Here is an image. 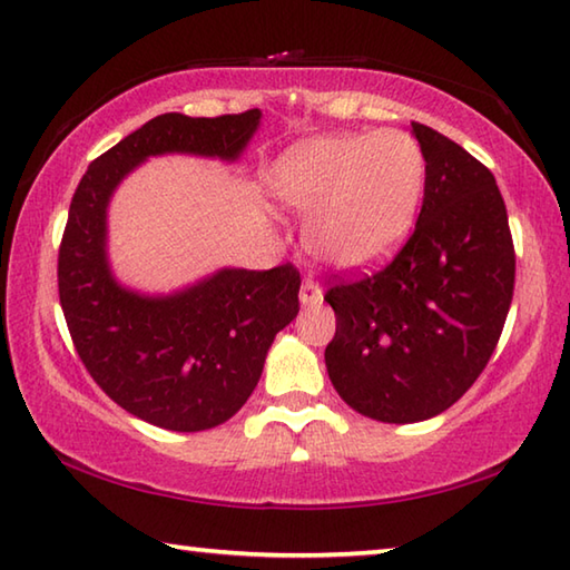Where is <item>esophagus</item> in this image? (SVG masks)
<instances>
[{
    "label": "esophagus",
    "instance_id": "1",
    "mask_svg": "<svg viewBox=\"0 0 570 570\" xmlns=\"http://www.w3.org/2000/svg\"><path fill=\"white\" fill-rule=\"evenodd\" d=\"M298 298H302L304 306H308V304L321 302V298H324V292H321V286L314 282V278H304L302 292H298Z\"/></svg>",
    "mask_w": 570,
    "mask_h": 570
}]
</instances>
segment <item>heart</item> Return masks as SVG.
<instances>
[{"label":"heart","instance_id":"obj_1","mask_svg":"<svg viewBox=\"0 0 570 570\" xmlns=\"http://www.w3.org/2000/svg\"><path fill=\"white\" fill-rule=\"evenodd\" d=\"M426 177L421 147L403 131L338 134L296 144L272 174V189L314 212L306 242L341 268L386 258L409 234Z\"/></svg>","mask_w":570,"mask_h":570}]
</instances>
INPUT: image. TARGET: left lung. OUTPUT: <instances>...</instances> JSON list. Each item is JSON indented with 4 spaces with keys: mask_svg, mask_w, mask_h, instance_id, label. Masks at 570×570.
I'll return each mask as SVG.
<instances>
[{
    "mask_svg": "<svg viewBox=\"0 0 570 570\" xmlns=\"http://www.w3.org/2000/svg\"><path fill=\"white\" fill-rule=\"evenodd\" d=\"M426 159L406 244L371 274H334L328 379L351 409L413 423L453 406L489 364L509 316L515 252L489 167L411 121Z\"/></svg>",
    "mask_w": 570,
    "mask_h": 570,
    "instance_id": "1",
    "label": "left lung"
}]
</instances>
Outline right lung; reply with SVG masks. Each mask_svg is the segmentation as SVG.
Wrapping results in <instances>:
<instances>
[{"mask_svg": "<svg viewBox=\"0 0 570 570\" xmlns=\"http://www.w3.org/2000/svg\"><path fill=\"white\" fill-rule=\"evenodd\" d=\"M262 111L222 117L159 114L89 164L69 204L59 244V302L89 376L124 411L169 431L229 421L262 376L274 336L298 314L302 274L224 268L167 298L114 282L105 254L109 196L154 154L186 151L236 159Z\"/></svg>", "mask_w": 570, "mask_h": 570, "instance_id": "right-lung-1", "label": "right lung"}]
</instances>
